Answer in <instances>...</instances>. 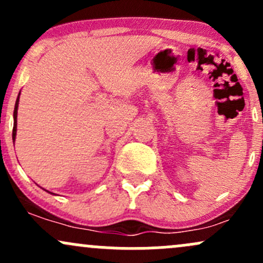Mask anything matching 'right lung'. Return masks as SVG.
<instances>
[{"label": "right lung", "instance_id": "add662e5", "mask_svg": "<svg viewBox=\"0 0 263 263\" xmlns=\"http://www.w3.org/2000/svg\"><path fill=\"white\" fill-rule=\"evenodd\" d=\"M18 101H20V96L17 98L16 105H14V112H13V119H14V126H13V132H12V138H16V131H17V110H18Z\"/></svg>", "mask_w": 263, "mask_h": 263}]
</instances>
